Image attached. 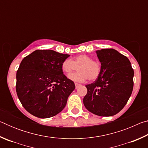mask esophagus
<instances>
[{
    "instance_id": "34e87169",
    "label": "esophagus",
    "mask_w": 148,
    "mask_h": 148,
    "mask_svg": "<svg viewBox=\"0 0 148 148\" xmlns=\"http://www.w3.org/2000/svg\"><path fill=\"white\" fill-rule=\"evenodd\" d=\"M75 86H76V89H77L78 87L81 86L79 84H77V83H75Z\"/></svg>"
}]
</instances>
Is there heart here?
<instances>
[{"label":"heart","instance_id":"obj_1","mask_svg":"<svg viewBox=\"0 0 148 148\" xmlns=\"http://www.w3.org/2000/svg\"><path fill=\"white\" fill-rule=\"evenodd\" d=\"M77 72L71 74L68 77L72 81L76 82H84L89 79L94 81L100 76L101 72V66L100 62L92 60V58L86 54L77 56L72 59H65L61 64L62 71L68 75L76 69Z\"/></svg>","mask_w":148,"mask_h":148}]
</instances>
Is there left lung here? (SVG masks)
Wrapping results in <instances>:
<instances>
[{
    "mask_svg": "<svg viewBox=\"0 0 148 148\" xmlns=\"http://www.w3.org/2000/svg\"><path fill=\"white\" fill-rule=\"evenodd\" d=\"M101 72L94 83L86 85L84 104L99 116H112L123 108L133 89L134 71L131 62L114 49L96 51Z\"/></svg>",
    "mask_w": 148,
    "mask_h": 148,
    "instance_id": "1",
    "label": "left lung"
}]
</instances>
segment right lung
Returning <instances> with one entry per match:
<instances>
[{
    "instance_id": "1",
    "label": "right lung",
    "mask_w": 148,
    "mask_h": 148,
    "mask_svg": "<svg viewBox=\"0 0 148 148\" xmlns=\"http://www.w3.org/2000/svg\"><path fill=\"white\" fill-rule=\"evenodd\" d=\"M70 56L53 50H36L25 57L16 74V92L24 108L40 118L61 112L75 89L61 64Z\"/></svg>"
}]
</instances>
